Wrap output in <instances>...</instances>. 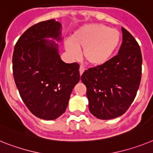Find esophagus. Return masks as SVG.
<instances>
[{
  "label": "esophagus",
  "mask_w": 153,
  "mask_h": 153,
  "mask_svg": "<svg viewBox=\"0 0 153 153\" xmlns=\"http://www.w3.org/2000/svg\"><path fill=\"white\" fill-rule=\"evenodd\" d=\"M84 71H85L84 67H82V66H80V68H79V73H80V74H81V75H82V73L84 72Z\"/></svg>",
  "instance_id": "esophagus-1"
}]
</instances>
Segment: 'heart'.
<instances>
[{
  "instance_id": "obj_1",
  "label": "heart",
  "mask_w": 153,
  "mask_h": 153,
  "mask_svg": "<svg viewBox=\"0 0 153 153\" xmlns=\"http://www.w3.org/2000/svg\"><path fill=\"white\" fill-rule=\"evenodd\" d=\"M120 39L119 31L102 24H88L77 29L71 40L65 43L67 51L74 58L79 57L83 49V57L88 65L101 66L109 61L117 48Z\"/></svg>"
}]
</instances>
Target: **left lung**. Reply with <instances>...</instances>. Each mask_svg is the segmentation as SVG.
<instances>
[{
    "mask_svg": "<svg viewBox=\"0 0 153 153\" xmlns=\"http://www.w3.org/2000/svg\"><path fill=\"white\" fill-rule=\"evenodd\" d=\"M121 30L123 42L117 55L104 65L85 70L81 77L87 88L89 111L101 120L114 119L126 112L141 82V49L128 30Z\"/></svg>",
    "mask_w": 153,
    "mask_h": 153,
    "instance_id": "left-lung-1",
    "label": "left lung"
}]
</instances>
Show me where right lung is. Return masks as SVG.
<instances>
[{"label":"right lung","instance_id":"add662e5","mask_svg":"<svg viewBox=\"0 0 153 153\" xmlns=\"http://www.w3.org/2000/svg\"><path fill=\"white\" fill-rule=\"evenodd\" d=\"M61 25L54 19L31 26L14 48V79L19 94L31 113L43 120L62 115L71 93L80 80L78 63L66 64L59 55Z\"/></svg>","mask_w":153,"mask_h":153}]
</instances>
